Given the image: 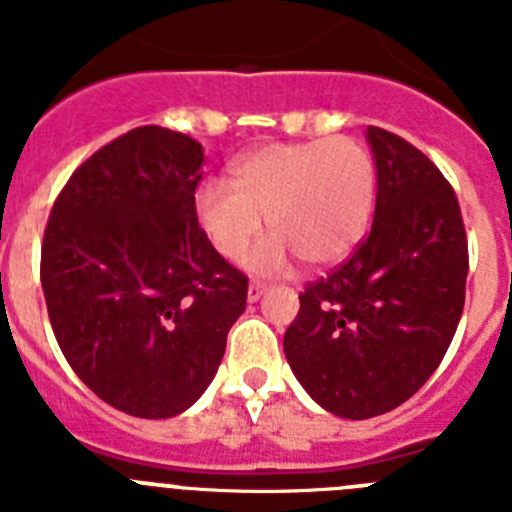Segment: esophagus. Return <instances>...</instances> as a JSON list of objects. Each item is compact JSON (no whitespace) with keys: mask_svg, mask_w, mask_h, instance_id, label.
Masks as SVG:
<instances>
[{"mask_svg":"<svg viewBox=\"0 0 512 512\" xmlns=\"http://www.w3.org/2000/svg\"><path fill=\"white\" fill-rule=\"evenodd\" d=\"M264 292H266V284L264 282H256V279H253V282L248 284V302L261 300V295H264Z\"/></svg>","mask_w":512,"mask_h":512,"instance_id":"obj_1","label":"esophagus"}]
</instances>
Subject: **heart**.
I'll use <instances>...</instances> for the list:
<instances>
[{
    "label": "heart",
    "mask_w": 512,
    "mask_h": 512,
    "mask_svg": "<svg viewBox=\"0 0 512 512\" xmlns=\"http://www.w3.org/2000/svg\"><path fill=\"white\" fill-rule=\"evenodd\" d=\"M230 174L233 187H197L194 215L230 261L246 256L266 217L277 235L251 256L259 271L282 269L292 253L305 266L336 264L359 246L372 220L377 169L354 138L274 143L248 153Z\"/></svg>",
    "instance_id": "b5f03b06"
}]
</instances>
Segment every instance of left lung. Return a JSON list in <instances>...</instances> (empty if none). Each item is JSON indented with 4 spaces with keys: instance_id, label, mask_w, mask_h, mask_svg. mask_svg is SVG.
<instances>
[{
    "instance_id": "left-lung-1",
    "label": "left lung",
    "mask_w": 512,
    "mask_h": 512,
    "mask_svg": "<svg viewBox=\"0 0 512 512\" xmlns=\"http://www.w3.org/2000/svg\"><path fill=\"white\" fill-rule=\"evenodd\" d=\"M377 207L343 264L307 282L284 354L328 413L364 420L415 395L451 346L467 295L469 248L459 200L438 166L369 125Z\"/></svg>"
}]
</instances>
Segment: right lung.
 I'll use <instances>...</instances> for the list:
<instances>
[{"mask_svg": "<svg viewBox=\"0 0 512 512\" xmlns=\"http://www.w3.org/2000/svg\"><path fill=\"white\" fill-rule=\"evenodd\" d=\"M205 153L158 125L128 130L71 174L53 202L40 282L76 377L135 418H171L207 390L248 277L194 215Z\"/></svg>", "mask_w": 512, "mask_h": 512, "instance_id": "add662e5", "label": "right lung"}]
</instances>
